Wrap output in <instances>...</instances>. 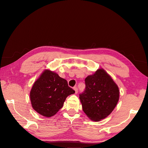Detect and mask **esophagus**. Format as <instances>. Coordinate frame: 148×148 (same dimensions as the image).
<instances>
[{
    "instance_id": "1",
    "label": "esophagus",
    "mask_w": 148,
    "mask_h": 148,
    "mask_svg": "<svg viewBox=\"0 0 148 148\" xmlns=\"http://www.w3.org/2000/svg\"><path fill=\"white\" fill-rule=\"evenodd\" d=\"M74 90H75V94H77V92H78V88H77L76 86H75L74 87Z\"/></svg>"
}]
</instances>
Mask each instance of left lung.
Instances as JSON below:
<instances>
[{
  "label": "left lung",
  "instance_id": "obj_1",
  "mask_svg": "<svg viewBox=\"0 0 148 148\" xmlns=\"http://www.w3.org/2000/svg\"><path fill=\"white\" fill-rule=\"evenodd\" d=\"M86 88L79 95L83 110L94 121H99L114 110L119 98V90L104 69H99L85 79Z\"/></svg>",
  "mask_w": 148,
  "mask_h": 148
}]
</instances>
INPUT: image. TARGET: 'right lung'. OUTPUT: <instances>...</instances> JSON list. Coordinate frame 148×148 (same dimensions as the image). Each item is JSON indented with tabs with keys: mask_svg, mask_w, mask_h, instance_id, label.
I'll return each instance as SVG.
<instances>
[{
	"mask_svg": "<svg viewBox=\"0 0 148 148\" xmlns=\"http://www.w3.org/2000/svg\"><path fill=\"white\" fill-rule=\"evenodd\" d=\"M74 93L65 79L47 69L34 83L30 92V98L36 112L50 118L63 107L66 97Z\"/></svg>",
	"mask_w": 148,
	"mask_h": 148,
	"instance_id": "obj_1",
	"label": "right lung"
}]
</instances>
